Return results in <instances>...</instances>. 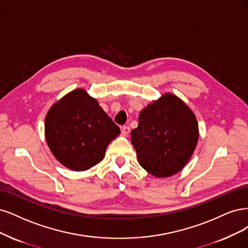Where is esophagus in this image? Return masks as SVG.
Returning a JSON list of instances; mask_svg holds the SVG:
<instances>
[{
  "label": "esophagus",
  "mask_w": 248,
  "mask_h": 248,
  "mask_svg": "<svg viewBox=\"0 0 248 248\" xmlns=\"http://www.w3.org/2000/svg\"><path fill=\"white\" fill-rule=\"evenodd\" d=\"M129 133H130V126H127V125L122 126V135L123 136H127L129 135Z\"/></svg>",
  "instance_id": "1"
}]
</instances>
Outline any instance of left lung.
<instances>
[{
    "mask_svg": "<svg viewBox=\"0 0 248 248\" xmlns=\"http://www.w3.org/2000/svg\"><path fill=\"white\" fill-rule=\"evenodd\" d=\"M199 139L197 118L186 104L165 93L143 109L131 141L143 169L155 177H170L189 161Z\"/></svg>",
    "mask_w": 248,
    "mask_h": 248,
    "instance_id": "obj_1",
    "label": "left lung"
}]
</instances>
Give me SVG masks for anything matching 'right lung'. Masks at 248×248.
I'll use <instances>...</instances> for the list:
<instances>
[{
	"label": "right lung",
	"mask_w": 248,
	"mask_h": 248,
	"mask_svg": "<svg viewBox=\"0 0 248 248\" xmlns=\"http://www.w3.org/2000/svg\"><path fill=\"white\" fill-rule=\"evenodd\" d=\"M121 129L98 101L82 89L54 103L45 117V138L58 161L73 171H85L105 156Z\"/></svg>",
	"instance_id": "add662e5"
}]
</instances>
